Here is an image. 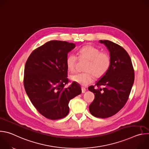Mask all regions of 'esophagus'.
Wrapping results in <instances>:
<instances>
[{
  "label": "esophagus",
  "mask_w": 149,
  "mask_h": 149,
  "mask_svg": "<svg viewBox=\"0 0 149 149\" xmlns=\"http://www.w3.org/2000/svg\"><path fill=\"white\" fill-rule=\"evenodd\" d=\"M81 90H82V93H84L86 91V88H85V87H81Z\"/></svg>",
  "instance_id": "34e87169"
}]
</instances>
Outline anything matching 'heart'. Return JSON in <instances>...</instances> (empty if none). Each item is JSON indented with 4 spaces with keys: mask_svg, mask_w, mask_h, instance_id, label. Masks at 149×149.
<instances>
[{
    "mask_svg": "<svg viewBox=\"0 0 149 149\" xmlns=\"http://www.w3.org/2000/svg\"><path fill=\"white\" fill-rule=\"evenodd\" d=\"M78 58L80 59L87 61L84 67L86 72L77 73L71 76L72 81L82 86H87L94 79L103 77L110 69L111 65L110 56L106 52L101 51L92 45H86L81 47L78 51ZM77 56L74 54H69L66 58V65L69 71H75Z\"/></svg>",
    "mask_w": 149,
    "mask_h": 149,
    "instance_id": "obj_1",
    "label": "heart"
}]
</instances>
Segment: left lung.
Returning <instances> with one entry per match:
<instances>
[{
  "label": "left lung",
  "mask_w": 149,
  "mask_h": 149,
  "mask_svg": "<svg viewBox=\"0 0 149 149\" xmlns=\"http://www.w3.org/2000/svg\"><path fill=\"white\" fill-rule=\"evenodd\" d=\"M100 42L110 52L111 65L95 86L88 87L95 95L89 110L93 116L105 118L117 113L125 104L134 83V72L131 58L123 48L108 40Z\"/></svg>",
  "instance_id": "left-lung-1"
}]
</instances>
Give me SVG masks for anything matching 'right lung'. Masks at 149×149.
<instances>
[{
  "label": "right lung",
  "mask_w": 149,
  "mask_h": 149,
  "mask_svg": "<svg viewBox=\"0 0 149 149\" xmlns=\"http://www.w3.org/2000/svg\"><path fill=\"white\" fill-rule=\"evenodd\" d=\"M75 47L66 41L51 40L35 49L28 58L24 70L26 93L38 112L50 120L65 117L70 101L81 93L73 82L68 88V53Z\"/></svg>",
  "instance_id": "1"
}]
</instances>
